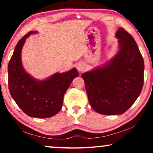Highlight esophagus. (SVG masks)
Instances as JSON below:
<instances>
[{
  "label": "esophagus",
  "instance_id": "1",
  "mask_svg": "<svg viewBox=\"0 0 153 153\" xmlns=\"http://www.w3.org/2000/svg\"><path fill=\"white\" fill-rule=\"evenodd\" d=\"M76 67H77V69H78V71L79 72H82L85 68V65L82 64V63H78Z\"/></svg>",
  "mask_w": 153,
  "mask_h": 153
}]
</instances>
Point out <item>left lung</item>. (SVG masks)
I'll use <instances>...</instances> for the list:
<instances>
[{
  "mask_svg": "<svg viewBox=\"0 0 153 153\" xmlns=\"http://www.w3.org/2000/svg\"><path fill=\"white\" fill-rule=\"evenodd\" d=\"M115 36L117 53L81 75L91 107L104 115L124 114L140 96L144 83V60L134 38L123 28Z\"/></svg>",
  "mask_w": 153,
  "mask_h": 153,
  "instance_id": "1",
  "label": "left lung"
}]
</instances>
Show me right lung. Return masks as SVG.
Listing matches in <instances>:
<instances>
[{"label": "right lung", "mask_w": 153, "mask_h": 153, "mask_svg": "<svg viewBox=\"0 0 153 153\" xmlns=\"http://www.w3.org/2000/svg\"><path fill=\"white\" fill-rule=\"evenodd\" d=\"M37 31H31L19 41L8 67V88L12 98L26 115L49 118L57 114L62 106L63 97L75 78L76 68L65 73H57L45 80L33 78L24 70L22 50L26 38Z\"/></svg>", "instance_id": "add662e5"}]
</instances>
